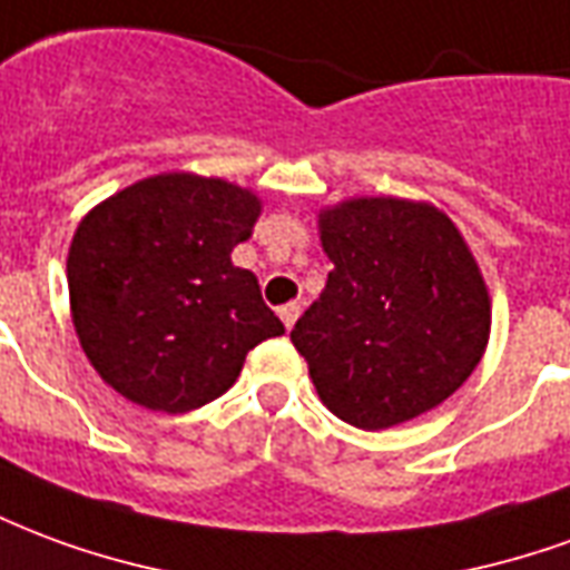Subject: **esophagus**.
<instances>
[{"mask_svg": "<svg viewBox=\"0 0 570 570\" xmlns=\"http://www.w3.org/2000/svg\"><path fill=\"white\" fill-rule=\"evenodd\" d=\"M277 314H281V321H284L286 330H293V323H296L298 314H302V305H298V302H289V305H284Z\"/></svg>", "mask_w": 570, "mask_h": 570, "instance_id": "obj_1", "label": "esophagus"}]
</instances>
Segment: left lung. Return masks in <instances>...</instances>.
Returning a JSON list of instances; mask_svg holds the SVG:
<instances>
[{
	"mask_svg": "<svg viewBox=\"0 0 570 570\" xmlns=\"http://www.w3.org/2000/svg\"><path fill=\"white\" fill-rule=\"evenodd\" d=\"M333 272L293 326V345L326 409L384 430L440 406L476 370L491 326L489 289L452 219L400 198L321 213Z\"/></svg>",
	"mask_w": 570,
	"mask_h": 570,
	"instance_id": "left-lung-1",
	"label": "left lung"
}]
</instances>
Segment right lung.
I'll return each mask as SVG.
<instances>
[{
  "label": "right lung",
  "instance_id": "right-lung-1",
  "mask_svg": "<svg viewBox=\"0 0 570 570\" xmlns=\"http://www.w3.org/2000/svg\"><path fill=\"white\" fill-rule=\"evenodd\" d=\"M259 198L225 179L134 183L76 228L72 323L106 384L130 403L191 412L223 396L253 347L284 335L256 274L232 265Z\"/></svg>",
  "mask_w": 570,
  "mask_h": 570
}]
</instances>
